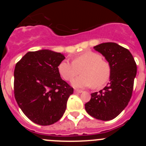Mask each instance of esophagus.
<instances>
[{"label": "esophagus", "mask_w": 146, "mask_h": 146, "mask_svg": "<svg viewBox=\"0 0 146 146\" xmlns=\"http://www.w3.org/2000/svg\"><path fill=\"white\" fill-rule=\"evenodd\" d=\"M82 92L83 91L80 90H74V92H76V93H82Z\"/></svg>", "instance_id": "1"}]
</instances>
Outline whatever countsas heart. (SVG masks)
Here are the masks:
<instances>
[{
	"label": "heart",
	"mask_w": 146,
	"mask_h": 146,
	"mask_svg": "<svg viewBox=\"0 0 146 146\" xmlns=\"http://www.w3.org/2000/svg\"><path fill=\"white\" fill-rule=\"evenodd\" d=\"M82 76L71 80L72 86L85 88L93 85L95 88H100L109 81L111 76V67L102 57L97 53L86 51L76 56L73 62L64 60L58 66L60 76L66 80H70L82 68Z\"/></svg>",
	"instance_id": "1"
}]
</instances>
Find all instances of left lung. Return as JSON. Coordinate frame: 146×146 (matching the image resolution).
<instances>
[{"mask_svg":"<svg viewBox=\"0 0 146 146\" xmlns=\"http://www.w3.org/2000/svg\"><path fill=\"white\" fill-rule=\"evenodd\" d=\"M102 54L111 67L110 82L99 92L91 94L85 104L87 112L102 121L114 119L126 108L131 98L137 67L133 56L127 48L113 42L94 46Z\"/></svg>","mask_w":146,"mask_h":146,"instance_id":"left-lung-1","label":"left lung"}]
</instances>
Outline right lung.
Returning <instances> with one entry per match:
<instances>
[{"instance_id": "1", "label": "right lung", "mask_w": 146, "mask_h": 146, "mask_svg": "<svg viewBox=\"0 0 146 146\" xmlns=\"http://www.w3.org/2000/svg\"><path fill=\"white\" fill-rule=\"evenodd\" d=\"M63 54L48 49L27 52L16 64L14 94L17 104L28 119L48 126L64 115L73 89L61 78L58 64Z\"/></svg>"}]
</instances>
